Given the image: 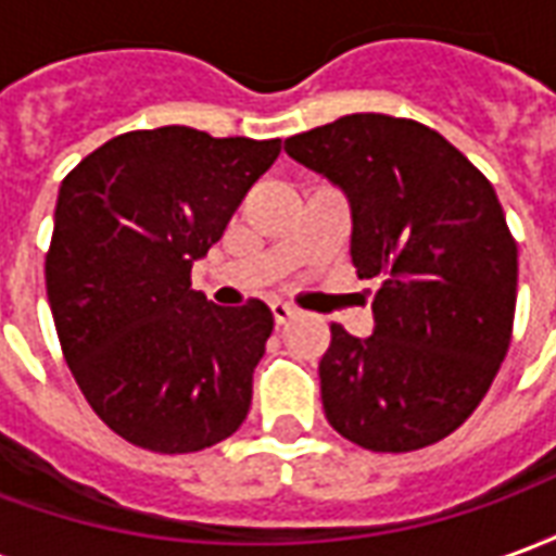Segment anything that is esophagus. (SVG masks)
<instances>
[{"mask_svg":"<svg viewBox=\"0 0 556 556\" xmlns=\"http://www.w3.org/2000/svg\"><path fill=\"white\" fill-rule=\"evenodd\" d=\"M270 315H274V325L279 327L294 318V309H291L289 303H274V306H270Z\"/></svg>","mask_w":556,"mask_h":556,"instance_id":"esophagus-1","label":"esophagus"}]
</instances>
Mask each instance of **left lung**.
I'll return each instance as SVG.
<instances>
[{"instance_id": "8db88e82", "label": "left lung", "mask_w": 556, "mask_h": 556, "mask_svg": "<svg viewBox=\"0 0 556 556\" xmlns=\"http://www.w3.org/2000/svg\"><path fill=\"white\" fill-rule=\"evenodd\" d=\"M286 151L349 195L351 262L378 282L372 337L330 325L327 422L372 453L443 441L513 339L518 247L494 187L438 130L381 113L342 115Z\"/></svg>"}]
</instances>
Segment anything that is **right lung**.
Returning a JSON list of instances; mask_svg holds the SVG:
<instances>
[{
    "label": "right lung",
    "mask_w": 556,
    "mask_h": 556,
    "mask_svg": "<svg viewBox=\"0 0 556 556\" xmlns=\"http://www.w3.org/2000/svg\"><path fill=\"white\" fill-rule=\"evenodd\" d=\"M279 139L169 125L103 142L59 187L47 298L91 410L151 453H199L238 431L274 330L262 301L190 289Z\"/></svg>",
    "instance_id": "obj_1"
}]
</instances>
